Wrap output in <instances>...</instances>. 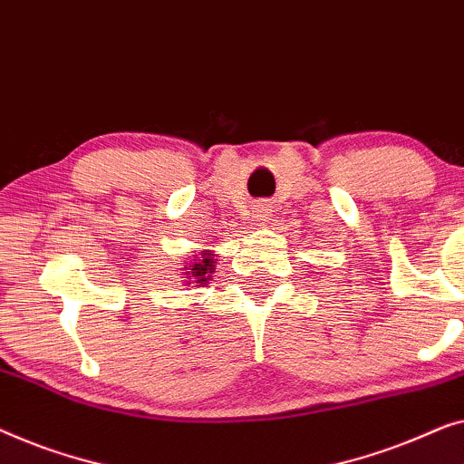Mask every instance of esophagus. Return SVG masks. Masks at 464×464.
I'll list each match as a JSON object with an SVG mask.
<instances>
[{
    "label": "esophagus",
    "instance_id": "esophagus-1",
    "mask_svg": "<svg viewBox=\"0 0 464 464\" xmlns=\"http://www.w3.org/2000/svg\"><path fill=\"white\" fill-rule=\"evenodd\" d=\"M254 218L260 220V223L269 218V208H266V204H258L256 208H254Z\"/></svg>",
    "mask_w": 464,
    "mask_h": 464
}]
</instances>
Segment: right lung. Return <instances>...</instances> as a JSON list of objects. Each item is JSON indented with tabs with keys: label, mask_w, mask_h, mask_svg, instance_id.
I'll return each mask as SVG.
<instances>
[{
	"label": "right lung",
	"mask_w": 464,
	"mask_h": 464,
	"mask_svg": "<svg viewBox=\"0 0 464 464\" xmlns=\"http://www.w3.org/2000/svg\"><path fill=\"white\" fill-rule=\"evenodd\" d=\"M212 273H214V256L210 252H204V254H201L199 263L193 265L191 276L195 277V282L201 284V282H206V279L210 277Z\"/></svg>",
	"instance_id": "1"
}]
</instances>
